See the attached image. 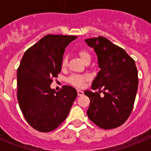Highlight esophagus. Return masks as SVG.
Returning <instances> with one entry per match:
<instances>
[{
    "label": "esophagus",
    "mask_w": 151,
    "mask_h": 151,
    "mask_svg": "<svg viewBox=\"0 0 151 151\" xmlns=\"http://www.w3.org/2000/svg\"><path fill=\"white\" fill-rule=\"evenodd\" d=\"M77 92H78V96H81V95H82V94H84V92L82 91V90H78V91H77Z\"/></svg>",
    "instance_id": "34e87169"
}]
</instances>
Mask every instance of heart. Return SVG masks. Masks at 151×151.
Returning <instances> with one entry per match:
<instances>
[{"label": "heart", "mask_w": 151, "mask_h": 151, "mask_svg": "<svg viewBox=\"0 0 151 151\" xmlns=\"http://www.w3.org/2000/svg\"><path fill=\"white\" fill-rule=\"evenodd\" d=\"M78 54L79 55L80 58L84 61L86 62L88 60H91V54H89V52L87 51L86 50H79L78 51ZM61 65L62 67H66L67 65V58L66 57H63L61 62ZM90 78L88 75H72L71 76L68 78V82L70 83L71 85H75L76 87H82L85 85V82Z\"/></svg>", "instance_id": "b5f03b06"}]
</instances>
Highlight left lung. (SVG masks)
Wrapping results in <instances>:
<instances>
[{"label": "left lung", "mask_w": 151, "mask_h": 151, "mask_svg": "<svg viewBox=\"0 0 151 151\" xmlns=\"http://www.w3.org/2000/svg\"><path fill=\"white\" fill-rule=\"evenodd\" d=\"M85 41L94 47L101 68L91 88L104 91L103 97L97 91H85L91 101L88 116L101 129H115L127 120L134 106L138 85L135 63L124 49L104 37Z\"/></svg>", "instance_id": "left-lung-1"}]
</instances>
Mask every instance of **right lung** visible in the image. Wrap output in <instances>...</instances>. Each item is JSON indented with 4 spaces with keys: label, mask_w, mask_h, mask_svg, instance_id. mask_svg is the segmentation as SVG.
I'll list each match as a JSON object with an SVG mask.
<instances>
[{
    "label": "right lung",
    "mask_w": 151,
    "mask_h": 151,
    "mask_svg": "<svg viewBox=\"0 0 151 151\" xmlns=\"http://www.w3.org/2000/svg\"><path fill=\"white\" fill-rule=\"evenodd\" d=\"M74 35H47L24 54L17 69V98L28 123L41 132L57 129L67 117L76 90L64 85L50 88L60 73L63 55Z\"/></svg>",
    "instance_id": "obj_1"
}]
</instances>
